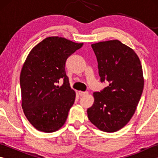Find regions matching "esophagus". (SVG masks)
Listing matches in <instances>:
<instances>
[{
    "label": "esophagus",
    "mask_w": 158,
    "mask_h": 158,
    "mask_svg": "<svg viewBox=\"0 0 158 158\" xmlns=\"http://www.w3.org/2000/svg\"><path fill=\"white\" fill-rule=\"evenodd\" d=\"M88 94V92H81V91H79V96H85Z\"/></svg>",
    "instance_id": "1"
}]
</instances>
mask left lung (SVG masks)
<instances>
[{"mask_svg":"<svg viewBox=\"0 0 158 158\" xmlns=\"http://www.w3.org/2000/svg\"><path fill=\"white\" fill-rule=\"evenodd\" d=\"M98 61L100 81L109 85L94 92V102L88 117L103 132H114L129 122L135 113L144 88L140 59L132 49L110 40L92 45Z\"/></svg>","mask_w":158,"mask_h":158,"instance_id":"left-lung-1","label":"left lung"}]
</instances>
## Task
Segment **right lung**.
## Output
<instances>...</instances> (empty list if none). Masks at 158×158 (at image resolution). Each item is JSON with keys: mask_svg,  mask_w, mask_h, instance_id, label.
Masks as SVG:
<instances>
[{"mask_svg": "<svg viewBox=\"0 0 158 158\" xmlns=\"http://www.w3.org/2000/svg\"><path fill=\"white\" fill-rule=\"evenodd\" d=\"M59 36L43 39L30 52L20 73L22 107L35 128L53 132L66 122L76 94L65 71L67 58L83 46ZM63 79L62 86L57 85Z\"/></svg>", "mask_w": 158, "mask_h": 158, "instance_id": "obj_1", "label": "right lung"}]
</instances>
